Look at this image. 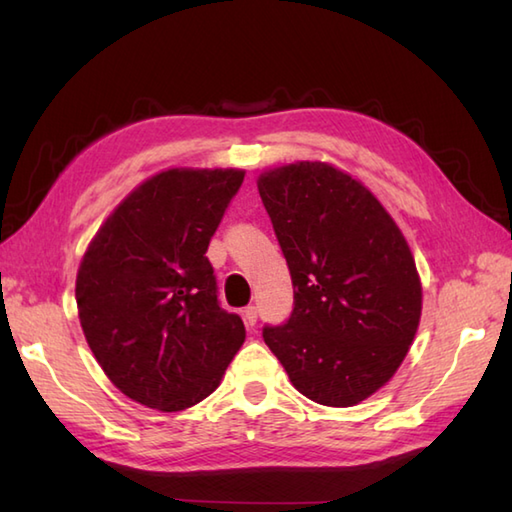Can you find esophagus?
I'll return each mask as SVG.
<instances>
[{"label": "esophagus", "mask_w": 512, "mask_h": 512, "mask_svg": "<svg viewBox=\"0 0 512 512\" xmlns=\"http://www.w3.org/2000/svg\"><path fill=\"white\" fill-rule=\"evenodd\" d=\"M244 323L248 325V328H253V325L257 323V308L255 306L244 308Z\"/></svg>", "instance_id": "1"}]
</instances>
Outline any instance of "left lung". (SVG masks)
Wrapping results in <instances>:
<instances>
[{"label":"left lung","mask_w":512,"mask_h":512,"mask_svg":"<svg viewBox=\"0 0 512 512\" xmlns=\"http://www.w3.org/2000/svg\"><path fill=\"white\" fill-rule=\"evenodd\" d=\"M259 195L295 288L264 341L303 396L352 407L396 374L416 336V262L372 191L325 162L264 171Z\"/></svg>","instance_id":"1"}]
</instances>
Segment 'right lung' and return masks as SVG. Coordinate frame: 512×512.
Segmentation results:
<instances>
[{
    "label": "right lung",
    "mask_w": 512,
    "mask_h": 512,
    "mask_svg": "<svg viewBox=\"0 0 512 512\" xmlns=\"http://www.w3.org/2000/svg\"><path fill=\"white\" fill-rule=\"evenodd\" d=\"M244 182L242 169H169L107 217L76 275L85 339L125 396L160 411L217 389L246 339L220 308L206 248Z\"/></svg>",
    "instance_id": "add662e5"
}]
</instances>
